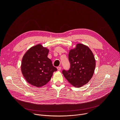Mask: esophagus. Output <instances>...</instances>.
<instances>
[{
  "label": "esophagus",
  "mask_w": 120,
  "mask_h": 120,
  "mask_svg": "<svg viewBox=\"0 0 120 120\" xmlns=\"http://www.w3.org/2000/svg\"><path fill=\"white\" fill-rule=\"evenodd\" d=\"M57 69L58 70V71H60L61 69V66H58L57 67Z\"/></svg>",
  "instance_id": "1"
}]
</instances>
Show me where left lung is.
Here are the masks:
<instances>
[{"instance_id":"1","label":"left lung","mask_w":120,"mask_h":120,"mask_svg":"<svg viewBox=\"0 0 120 120\" xmlns=\"http://www.w3.org/2000/svg\"><path fill=\"white\" fill-rule=\"evenodd\" d=\"M68 58L70 63L69 70H63L62 73L70 84L80 87L87 83L92 78L96 62L91 49L86 45L77 44L69 51Z\"/></svg>"}]
</instances>
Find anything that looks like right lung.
Returning <instances> with one entry per match:
<instances>
[{
  "label": "right lung",
  "instance_id": "1",
  "mask_svg": "<svg viewBox=\"0 0 120 120\" xmlns=\"http://www.w3.org/2000/svg\"><path fill=\"white\" fill-rule=\"evenodd\" d=\"M49 51L41 44L32 46L24 55L21 69L26 81L37 87L46 84L57 71L47 57Z\"/></svg>",
  "mask_w": 120,
  "mask_h": 120
}]
</instances>
